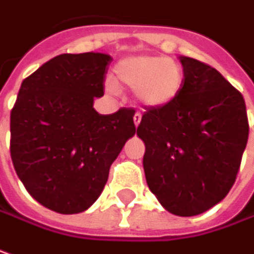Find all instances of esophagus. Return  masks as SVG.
Returning <instances> with one entry per match:
<instances>
[{
  "label": "esophagus",
  "instance_id": "obj_1",
  "mask_svg": "<svg viewBox=\"0 0 254 254\" xmlns=\"http://www.w3.org/2000/svg\"><path fill=\"white\" fill-rule=\"evenodd\" d=\"M140 123H141V113L137 112L134 114V124H135V127H138Z\"/></svg>",
  "mask_w": 254,
  "mask_h": 254
}]
</instances>
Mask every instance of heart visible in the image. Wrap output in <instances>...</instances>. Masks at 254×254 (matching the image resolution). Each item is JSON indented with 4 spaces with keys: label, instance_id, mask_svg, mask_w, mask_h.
I'll use <instances>...</instances> for the list:
<instances>
[{
    "label": "heart",
    "instance_id": "obj_1",
    "mask_svg": "<svg viewBox=\"0 0 254 254\" xmlns=\"http://www.w3.org/2000/svg\"><path fill=\"white\" fill-rule=\"evenodd\" d=\"M119 82L134 89L137 100L147 107H164L180 93L184 82L181 66L172 59L162 56H130L116 66ZM106 89L117 93L119 83L107 77Z\"/></svg>",
    "mask_w": 254,
    "mask_h": 254
}]
</instances>
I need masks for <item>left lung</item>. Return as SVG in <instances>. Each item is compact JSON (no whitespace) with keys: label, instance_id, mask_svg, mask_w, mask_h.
<instances>
[{"label":"left lung","instance_id":"8db88e82","mask_svg":"<svg viewBox=\"0 0 254 254\" xmlns=\"http://www.w3.org/2000/svg\"><path fill=\"white\" fill-rule=\"evenodd\" d=\"M184 84L164 107L142 114L137 135L148 188L172 215L195 216L223 199L248 144L245 99L222 74L180 56Z\"/></svg>","mask_w":254,"mask_h":254}]
</instances>
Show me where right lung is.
<instances>
[{
    "label": "right lung",
    "mask_w": 254,
    "mask_h": 254,
    "mask_svg": "<svg viewBox=\"0 0 254 254\" xmlns=\"http://www.w3.org/2000/svg\"><path fill=\"white\" fill-rule=\"evenodd\" d=\"M112 56L64 54L25 79L11 112V158L26 190L58 213L89 209L135 134L134 109L94 110Z\"/></svg>",
    "instance_id": "1"
}]
</instances>
